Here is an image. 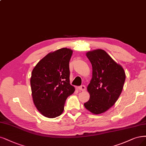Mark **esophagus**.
<instances>
[{"mask_svg":"<svg viewBox=\"0 0 146 146\" xmlns=\"http://www.w3.org/2000/svg\"><path fill=\"white\" fill-rule=\"evenodd\" d=\"M85 89H86V87H85L84 85H82V86L78 87V90H80V91H84Z\"/></svg>","mask_w":146,"mask_h":146,"instance_id":"esophagus-1","label":"esophagus"}]
</instances>
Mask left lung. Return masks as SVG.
<instances>
[{
    "mask_svg": "<svg viewBox=\"0 0 146 146\" xmlns=\"http://www.w3.org/2000/svg\"><path fill=\"white\" fill-rule=\"evenodd\" d=\"M86 55L92 64V77L87 88L90 98L84 106L91 113L100 114L117 101L125 74L121 65L103 49L89 51Z\"/></svg>",
    "mask_w": 146,
    "mask_h": 146,
    "instance_id": "1",
    "label": "left lung"
}]
</instances>
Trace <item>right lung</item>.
<instances>
[{"mask_svg": "<svg viewBox=\"0 0 146 146\" xmlns=\"http://www.w3.org/2000/svg\"><path fill=\"white\" fill-rule=\"evenodd\" d=\"M72 50L63 48L50 52L33 69L31 83L33 102L43 116H60L75 88L70 84L69 60Z\"/></svg>", "mask_w": 146, "mask_h": 146, "instance_id": "1", "label": "right lung"}]
</instances>
